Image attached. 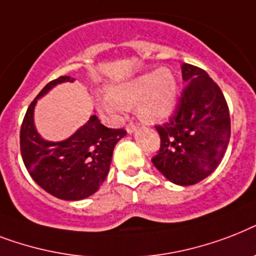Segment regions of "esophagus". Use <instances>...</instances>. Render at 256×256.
<instances>
[{
	"label": "esophagus",
	"instance_id": "34e87169",
	"mask_svg": "<svg viewBox=\"0 0 256 256\" xmlns=\"http://www.w3.org/2000/svg\"><path fill=\"white\" fill-rule=\"evenodd\" d=\"M136 130H138V126L134 124V122H130V124L126 126V132H128V134H134Z\"/></svg>",
	"mask_w": 256,
	"mask_h": 256
}]
</instances>
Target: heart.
Masks as SVG:
<instances>
[{
  "mask_svg": "<svg viewBox=\"0 0 256 256\" xmlns=\"http://www.w3.org/2000/svg\"><path fill=\"white\" fill-rule=\"evenodd\" d=\"M177 102V82L170 70L158 68L114 86L107 99L99 102V110L112 118L122 116L124 108L136 104V114L145 122L169 118Z\"/></svg>",
  "mask_w": 256,
  "mask_h": 256,
  "instance_id": "obj_1",
  "label": "heart"
}]
</instances>
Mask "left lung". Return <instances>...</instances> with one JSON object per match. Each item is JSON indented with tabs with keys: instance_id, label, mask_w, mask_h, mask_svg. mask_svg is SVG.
I'll use <instances>...</instances> for the list:
<instances>
[{
	"instance_id": "obj_1",
	"label": "left lung",
	"mask_w": 256,
	"mask_h": 256,
	"mask_svg": "<svg viewBox=\"0 0 256 256\" xmlns=\"http://www.w3.org/2000/svg\"><path fill=\"white\" fill-rule=\"evenodd\" d=\"M185 90L174 115L156 126L160 150L153 165L176 185L200 182L216 170L230 140V114L224 94L200 67L181 66Z\"/></svg>"
}]
</instances>
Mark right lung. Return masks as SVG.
<instances>
[{
	"mask_svg": "<svg viewBox=\"0 0 256 256\" xmlns=\"http://www.w3.org/2000/svg\"><path fill=\"white\" fill-rule=\"evenodd\" d=\"M74 80L60 76L44 86L28 108L20 134L28 174L47 193L66 201H79L99 190L110 172L114 148L126 134L124 130L103 126L96 115L66 140L47 141L38 134L34 126L36 100L56 84Z\"/></svg>",
	"mask_w": 256,
	"mask_h": 256,
	"instance_id": "1",
	"label": "right lung"
}]
</instances>
